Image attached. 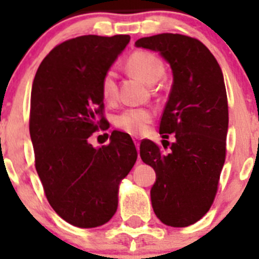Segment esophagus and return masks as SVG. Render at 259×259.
<instances>
[{"mask_svg":"<svg viewBox=\"0 0 259 259\" xmlns=\"http://www.w3.org/2000/svg\"><path fill=\"white\" fill-rule=\"evenodd\" d=\"M134 143H135V145H136V149L137 150L140 149V140H139L137 137H134Z\"/></svg>","mask_w":259,"mask_h":259,"instance_id":"obj_1","label":"esophagus"}]
</instances>
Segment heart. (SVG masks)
<instances>
[{
  "label": "heart",
  "instance_id": "b5f03b06",
  "mask_svg": "<svg viewBox=\"0 0 259 259\" xmlns=\"http://www.w3.org/2000/svg\"><path fill=\"white\" fill-rule=\"evenodd\" d=\"M128 68L145 83L154 84L164 74V67L154 54L148 52H136L128 59ZM101 93L105 101L113 102L116 98V74L113 70L107 71L101 81ZM152 120L150 110L143 107H131L124 110L115 118V125L130 135H140Z\"/></svg>",
  "mask_w": 259,
  "mask_h": 259
}]
</instances>
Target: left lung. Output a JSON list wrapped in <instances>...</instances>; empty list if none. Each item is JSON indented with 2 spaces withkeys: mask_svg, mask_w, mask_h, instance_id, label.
<instances>
[{
  "mask_svg": "<svg viewBox=\"0 0 259 259\" xmlns=\"http://www.w3.org/2000/svg\"><path fill=\"white\" fill-rule=\"evenodd\" d=\"M135 47L159 53L172 71L159 134H175V141L170 153L162 154L153 141L144 140L140 157L155 171L150 198L158 219L171 227H187L209 211L226 159L223 74L210 50L188 36L159 33L139 38Z\"/></svg>",
  "mask_w": 259,
  "mask_h": 259,
  "instance_id": "8db88e82",
  "label": "left lung"
}]
</instances>
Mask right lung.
Wrapping results in <instances>:
<instances>
[{"label":"right lung","instance_id":"add662e5","mask_svg":"<svg viewBox=\"0 0 259 259\" xmlns=\"http://www.w3.org/2000/svg\"><path fill=\"white\" fill-rule=\"evenodd\" d=\"M128 35H87L56 47L41 62L31 92L29 135L50 206L80 228L107 223L118 209L120 182L137 152L130 135L113 131L110 144L93 148L88 137L107 124L104 75L130 42Z\"/></svg>","mask_w":259,"mask_h":259}]
</instances>
